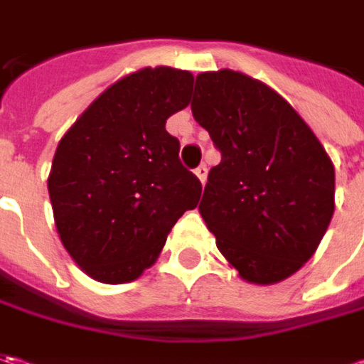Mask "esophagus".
<instances>
[{
  "instance_id": "obj_1",
  "label": "esophagus",
  "mask_w": 364,
  "mask_h": 364,
  "mask_svg": "<svg viewBox=\"0 0 364 364\" xmlns=\"http://www.w3.org/2000/svg\"><path fill=\"white\" fill-rule=\"evenodd\" d=\"M194 174H196V178L204 184V182H206V176H208V168H206V166H198V168L194 170Z\"/></svg>"
}]
</instances>
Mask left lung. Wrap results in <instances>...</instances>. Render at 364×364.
Instances as JSON below:
<instances>
[{"label": "left lung", "mask_w": 364, "mask_h": 364, "mask_svg": "<svg viewBox=\"0 0 364 364\" xmlns=\"http://www.w3.org/2000/svg\"><path fill=\"white\" fill-rule=\"evenodd\" d=\"M190 107L220 151L198 206L218 251L247 282L286 279L334 213L328 154L286 99L241 73L198 75Z\"/></svg>", "instance_id": "left-lung-1"}]
</instances>
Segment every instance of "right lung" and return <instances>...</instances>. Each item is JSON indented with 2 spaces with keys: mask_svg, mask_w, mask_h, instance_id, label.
I'll return each mask as SVG.
<instances>
[{
  "mask_svg": "<svg viewBox=\"0 0 364 364\" xmlns=\"http://www.w3.org/2000/svg\"><path fill=\"white\" fill-rule=\"evenodd\" d=\"M194 77L141 68L111 85L64 133L48 194L64 249L103 284L137 279L203 184L178 158L166 119L188 105Z\"/></svg>",
  "mask_w": 364,
  "mask_h": 364,
  "instance_id": "obj_1",
  "label": "right lung"
}]
</instances>
